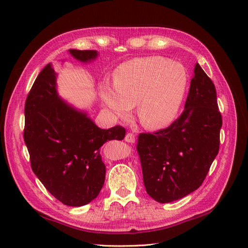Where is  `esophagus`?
Masks as SVG:
<instances>
[{
    "label": "esophagus",
    "mask_w": 248,
    "mask_h": 248,
    "mask_svg": "<svg viewBox=\"0 0 248 248\" xmlns=\"http://www.w3.org/2000/svg\"><path fill=\"white\" fill-rule=\"evenodd\" d=\"M124 140L128 141V143H131V144L135 143V135L132 133H128L127 135H125Z\"/></svg>",
    "instance_id": "obj_1"
}]
</instances>
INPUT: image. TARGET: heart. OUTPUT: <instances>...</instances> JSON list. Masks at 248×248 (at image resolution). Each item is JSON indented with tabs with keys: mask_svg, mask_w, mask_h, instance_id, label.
<instances>
[{
	"mask_svg": "<svg viewBox=\"0 0 248 248\" xmlns=\"http://www.w3.org/2000/svg\"><path fill=\"white\" fill-rule=\"evenodd\" d=\"M114 86H100V97L115 117L128 119L136 105L146 129L161 130L177 117L187 85L184 67L161 56L133 59L119 65Z\"/></svg>",
	"mask_w": 248,
	"mask_h": 248,
	"instance_id": "b5f03b06",
	"label": "heart"
}]
</instances>
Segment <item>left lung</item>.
I'll use <instances>...</instances> for the list:
<instances>
[{"label": "left lung", "mask_w": 248, "mask_h": 248, "mask_svg": "<svg viewBox=\"0 0 248 248\" xmlns=\"http://www.w3.org/2000/svg\"><path fill=\"white\" fill-rule=\"evenodd\" d=\"M222 123L214 84L197 62L180 117L166 129L139 136L143 180L151 198L171 202L202 186L218 154Z\"/></svg>", "instance_id": "8db88e82"}]
</instances>
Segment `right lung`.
<instances>
[{
  "instance_id": "obj_1",
  "label": "right lung",
  "mask_w": 248,
  "mask_h": 248,
  "mask_svg": "<svg viewBox=\"0 0 248 248\" xmlns=\"http://www.w3.org/2000/svg\"><path fill=\"white\" fill-rule=\"evenodd\" d=\"M81 62L98 57L93 50H69ZM52 64L40 71L25 101L24 143L31 166L45 187L61 202L81 207L96 198L104 184L105 165L100 148L112 140H124V128L101 129L62 99Z\"/></svg>"
}]
</instances>
